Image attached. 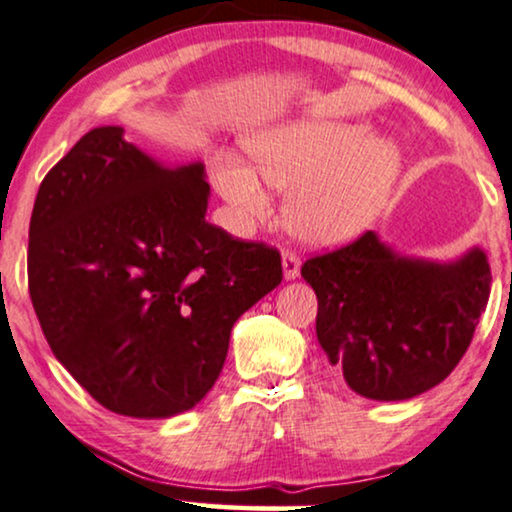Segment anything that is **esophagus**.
<instances>
[{"label":"esophagus","mask_w":512,"mask_h":512,"mask_svg":"<svg viewBox=\"0 0 512 512\" xmlns=\"http://www.w3.org/2000/svg\"><path fill=\"white\" fill-rule=\"evenodd\" d=\"M300 257H297V252L293 250H286L283 252V276L288 278V281H293V278L300 276Z\"/></svg>","instance_id":"1"}]
</instances>
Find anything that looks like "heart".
<instances>
[{"label":"heart","instance_id":"1","mask_svg":"<svg viewBox=\"0 0 512 512\" xmlns=\"http://www.w3.org/2000/svg\"><path fill=\"white\" fill-rule=\"evenodd\" d=\"M252 165L236 153L212 158V184L236 226L248 229L271 208L267 184L290 189L286 215L304 241L335 245L378 217L399 177V151L371 127L338 120H295L248 141Z\"/></svg>","mask_w":512,"mask_h":512}]
</instances>
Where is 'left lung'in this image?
Listing matches in <instances>:
<instances>
[{
    "label": "left lung",
    "instance_id": "left-lung-1",
    "mask_svg": "<svg viewBox=\"0 0 512 512\" xmlns=\"http://www.w3.org/2000/svg\"><path fill=\"white\" fill-rule=\"evenodd\" d=\"M302 276L319 300L316 338L331 366L378 401L442 383L470 347L491 290L482 250L451 264L409 260L373 231L309 257Z\"/></svg>",
    "mask_w": 512,
    "mask_h": 512
}]
</instances>
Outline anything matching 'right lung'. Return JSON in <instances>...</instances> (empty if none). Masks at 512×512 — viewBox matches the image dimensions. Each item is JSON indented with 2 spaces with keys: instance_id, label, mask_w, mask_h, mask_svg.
<instances>
[{
  "instance_id": "obj_1",
  "label": "right lung",
  "mask_w": 512,
  "mask_h": 512,
  "mask_svg": "<svg viewBox=\"0 0 512 512\" xmlns=\"http://www.w3.org/2000/svg\"><path fill=\"white\" fill-rule=\"evenodd\" d=\"M203 163L167 167L87 132L42 179L28 288L54 357L108 411L170 418L222 373L238 316L283 278L281 255L205 222Z\"/></svg>"
}]
</instances>
